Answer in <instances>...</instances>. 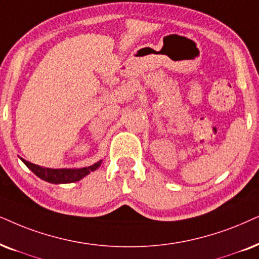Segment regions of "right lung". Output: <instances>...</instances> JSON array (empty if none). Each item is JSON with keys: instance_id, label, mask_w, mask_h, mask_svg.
Returning a JSON list of instances; mask_svg holds the SVG:
<instances>
[{"instance_id": "right-lung-1", "label": "right lung", "mask_w": 259, "mask_h": 259, "mask_svg": "<svg viewBox=\"0 0 259 259\" xmlns=\"http://www.w3.org/2000/svg\"><path fill=\"white\" fill-rule=\"evenodd\" d=\"M21 160L33 174H35L36 176L39 177V179L53 184L77 182V181L84 179L87 175H89L92 171L99 169L101 164H102V160H99V162L93 164V165L79 167V169H76V167H73V169H51V167H42L31 162H27V160L23 158H21Z\"/></svg>"}]
</instances>
